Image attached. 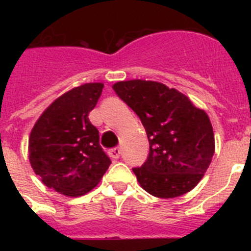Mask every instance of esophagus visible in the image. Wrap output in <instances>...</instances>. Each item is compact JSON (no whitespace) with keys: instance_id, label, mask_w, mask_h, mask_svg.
<instances>
[{"instance_id":"1","label":"esophagus","mask_w":251,"mask_h":251,"mask_svg":"<svg viewBox=\"0 0 251 251\" xmlns=\"http://www.w3.org/2000/svg\"><path fill=\"white\" fill-rule=\"evenodd\" d=\"M121 154H122V150L119 147L113 148L112 151H109V156L112 157V158H119Z\"/></svg>"}]
</instances>
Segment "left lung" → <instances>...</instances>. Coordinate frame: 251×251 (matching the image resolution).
Here are the masks:
<instances>
[{
  "label": "left lung",
  "mask_w": 251,
  "mask_h": 251,
  "mask_svg": "<svg viewBox=\"0 0 251 251\" xmlns=\"http://www.w3.org/2000/svg\"><path fill=\"white\" fill-rule=\"evenodd\" d=\"M113 89L141 118L150 153L137 181L148 194L172 199L200 182L215 153L211 122L203 109L175 88L152 80L118 81Z\"/></svg>",
  "instance_id": "1"
}]
</instances>
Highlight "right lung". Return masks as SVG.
<instances>
[{"mask_svg": "<svg viewBox=\"0 0 251 251\" xmlns=\"http://www.w3.org/2000/svg\"><path fill=\"white\" fill-rule=\"evenodd\" d=\"M103 83H85L60 95L40 115L28 137V159L49 188L79 197L100 182L110 159L99 146V132L88 115Z\"/></svg>", "mask_w": 251, "mask_h": 251, "instance_id": "obj_1", "label": "right lung"}]
</instances>
